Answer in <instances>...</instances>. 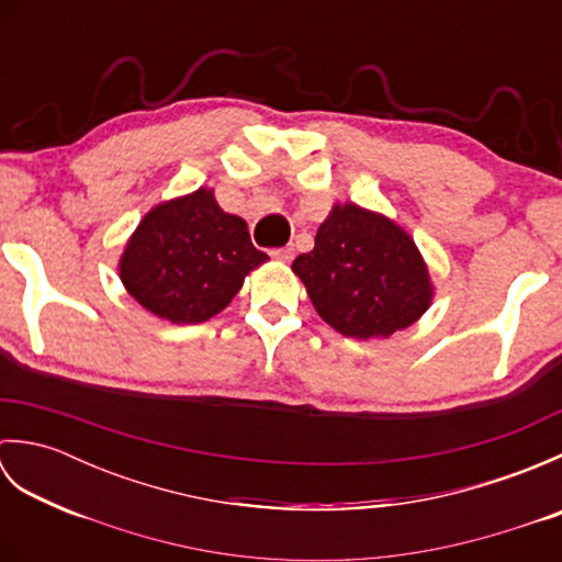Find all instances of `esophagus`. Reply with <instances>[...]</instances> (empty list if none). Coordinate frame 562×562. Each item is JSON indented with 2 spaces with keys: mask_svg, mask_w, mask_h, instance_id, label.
<instances>
[{
  "mask_svg": "<svg viewBox=\"0 0 562 562\" xmlns=\"http://www.w3.org/2000/svg\"><path fill=\"white\" fill-rule=\"evenodd\" d=\"M274 260L280 262H290L294 258V246H284V248H274L270 254Z\"/></svg>",
  "mask_w": 562,
  "mask_h": 562,
  "instance_id": "1",
  "label": "esophagus"
}]
</instances>
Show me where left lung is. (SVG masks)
<instances>
[{
    "label": "left lung",
    "instance_id": "left-lung-1",
    "mask_svg": "<svg viewBox=\"0 0 562 562\" xmlns=\"http://www.w3.org/2000/svg\"><path fill=\"white\" fill-rule=\"evenodd\" d=\"M308 300L348 338H389L413 326L435 288L413 236L384 214L355 202L333 205L314 250L292 262Z\"/></svg>",
    "mask_w": 562,
    "mask_h": 562
}]
</instances>
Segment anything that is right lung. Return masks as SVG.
<instances>
[{
    "mask_svg": "<svg viewBox=\"0 0 562 562\" xmlns=\"http://www.w3.org/2000/svg\"><path fill=\"white\" fill-rule=\"evenodd\" d=\"M268 256L250 244L248 224L224 212L210 188L151 207L117 262L127 294L178 326L217 316L246 274Z\"/></svg>",
    "mask_w": 562,
    "mask_h": 562,
    "instance_id": "obj_1",
    "label": "right lung"
}]
</instances>
